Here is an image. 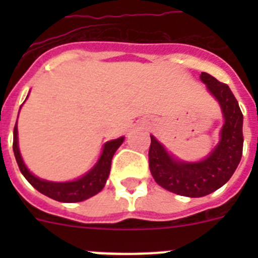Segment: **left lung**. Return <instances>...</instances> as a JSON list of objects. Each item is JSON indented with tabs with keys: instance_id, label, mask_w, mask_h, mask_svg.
Here are the masks:
<instances>
[{
	"instance_id": "left-lung-1",
	"label": "left lung",
	"mask_w": 258,
	"mask_h": 258,
	"mask_svg": "<svg viewBox=\"0 0 258 258\" xmlns=\"http://www.w3.org/2000/svg\"><path fill=\"white\" fill-rule=\"evenodd\" d=\"M200 80L221 107L223 125L217 146L203 160L184 161L175 157L151 136L150 170L155 182L165 190L188 198L206 197L226 183L243 154V113L226 84L202 72Z\"/></svg>"
}]
</instances>
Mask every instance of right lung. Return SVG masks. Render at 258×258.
Listing matches in <instances>:
<instances>
[{
	"label": "right lung",
	"instance_id": "1",
	"mask_svg": "<svg viewBox=\"0 0 258 258\" xmlns=\"http://www.w3.org/2000/svg\"><path fill=\"white\" fill-rule=\"evenodd\" d=\"M124 140V137H120L117 140L108 141V142L104 143L101 156H99V159H98V161L92 169L84 175H81V177H79L77 179L67 182L46 181V179L38 178L33 173L29 172V169L26 166L24 161H23L22 155H20L17 124H15V127H14L13 150L20 172H22V174L26 177L27 181L36 190L46 195V197L51 198V199L56 200V202L77 203L84 202V200L89 199V198L94 197V195H97L98 192H101L103 190L104 184H106L107 178H108L109 175V170H111V161H112L113 154L121 146Z\"/></svg>",
	"mask_w": 258,
	"mask_h": 258
}]
</instances>
